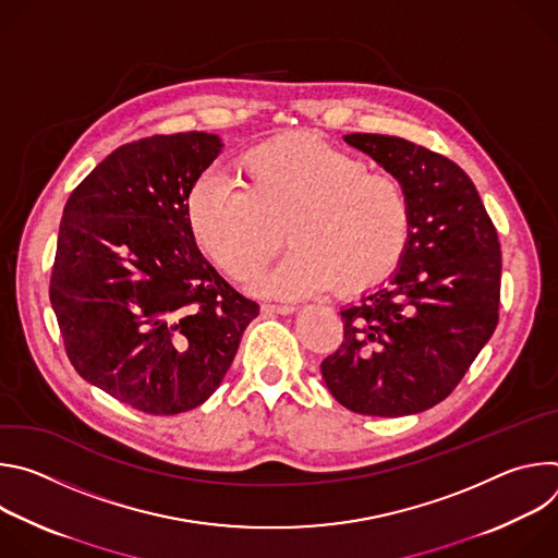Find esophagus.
Returning a JSON list of instances; mask_svg holds the SVG:
<instances>
[{
	"instance_id": "34e87169",
	"label": "esophagus",
	"mask_w": 558,
	"mask_h": 558,
	"mask_svg": "<svg viewBox=\"0 0 558 558\" xmlns=\"http://www.w3.org/2000/svg\"><path fill=\"white\" fill-rule=\"evenodd\" d=\"M263 311L287 315V313H293V311H295V304H291V302H271V300H269V302L263 304Z\"/></svg>"
}]
</instances>
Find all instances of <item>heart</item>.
I'll return each mask as SVG.
<instances>
[{"instance_id": "1", "label": "heart", "mask_w": 558, "mask_h": 558, "mask_svg": "<svg viewBox=\"0 0 558 558\" xmlns=\"http://www.w3.org/2000/svg\"><path fill=\"white\" fill-rule=\"evenodd\" d=\"M245 187L203 174L187 198L198 250L227 276L247 282L282 245L295 250L258 287L308 295L375 287L400 265L411 233L409 198L392 177L364 172L353 154L311 132L271 136L238 158Z\"/></svg>"}]
</instances>
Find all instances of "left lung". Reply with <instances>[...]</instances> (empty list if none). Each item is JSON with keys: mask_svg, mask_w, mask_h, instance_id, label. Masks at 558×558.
<instances>
[{"mask_svg": "<svg viewBox=\"0 0 558 558\" xmlns=\"http://www.w3.org/2000/svg\"><path fill=\"white\" fill-rule=\"evenodd\" d=\"M344 141L402 185L411 233L388 280L340 311L344 340L320 371L353 413L415 415L446 400L497 329V229L450 158L400 136L357 132Z\"/></svg>", "mask_w": 558, "mask_h": 558, "instance_id": "8db88e82", "label": "left lung"}]
</instances>
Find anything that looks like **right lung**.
<instances>
[{
	"label": "right lung",
	"instance_id": "1",
	"mask_svg": "<svg viewBox=\"0 0 558 558\" xmlns=\"http://www.w3.org/2000/svg\"><path fill=\"white\" fill-rule=\"evenodd\" d=\"M220 149L207 132L125 143L63 207L50 302L65 353L86 381L149 415L201 407L260 311L187 227L190 192Z\"/></svg>",
	"mask_w": 558,
	"mask_h": 558
}]
</instances>
